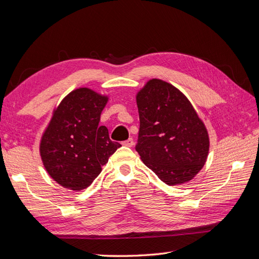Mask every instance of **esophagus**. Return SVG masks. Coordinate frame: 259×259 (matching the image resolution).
Listing matches in <instances>:
<instances>
[{
  "label": "esophagus",
  "mask_w": 259,
  "mask_h": 259,
  "mask_svg": "<svg viewBox=\"0 0 259 259\" xmlns=\"http://www.w3.org/2000/svg\"><path fill=\"white\" fill-rule=\"evenodd\" d=\"M122 145L125 147H133V145H134V140H133V138H130L127 140H125V142H123Z\"/></svg>",
  "instance_id": "1"
}]
</instances>
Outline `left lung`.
<instances>
[{"label": "left lung", "mask_w": 259, "mask_h": 259, "mask_svg": "<svg viewBox=\"0 0 259 259\" xmlns=\"http://www.w3.org/2000/svg\"><path fill=\"white\" fill-rule=\"evenodd\" d=\"M136 103L140 159L168 186L190 182L206 162L209 138L189 99L174 85L151 79L137 93Z\"/></svg>", "instance_id": "8db88e82"}]
</instances>
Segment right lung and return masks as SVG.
Returning a JSON list of instances; mask_svg holds the SVG:
<instances>
[{
	"mask_svg": "<svg viewBox=\"0 0 259 259\" xmlns=\"http://www.w3.org/2000/svg\"><path fill=\"white\" fill-rule=\"evenodd\" d=\"M107 95L89 88L72 92L55 107L43 132L40 155L48 174L61 187L80 191L88 188L121 145L111 142L99 126Z\"/></svg>",
	"mask_w": 259,
	"mask_h": 259,
	"instance_id": "add662e5",
	"label": "right lung"
}]
</instances>
